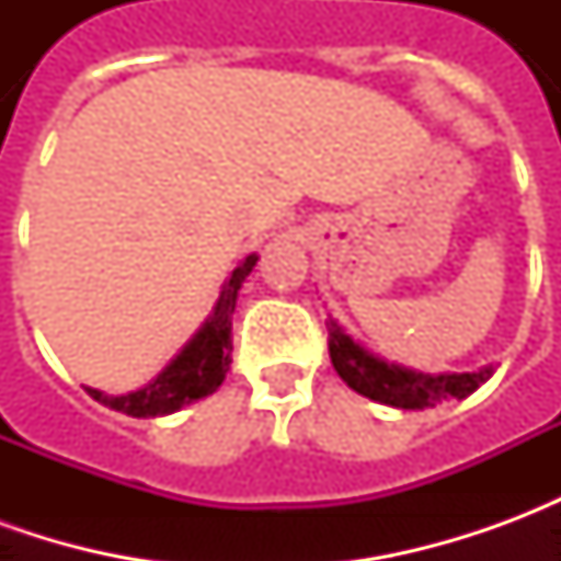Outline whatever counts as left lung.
Returning a JSON list of instances; mask_svg holds the SVG:
<instances>
[{"label":"left lung","mask_w":561,"mask_h":561,"mask_svg":"<svg viewBox=\"0 0 561 561\" xmlns=\"http://www.w3.org/2000/svg\"><path fill=\"white\" fill-rule=\"evenodd\" d=\"M328 345L333 369L340 373L348 388L364 393L369 400L393 405V409H430L435 402L466 400L469 393H474L486 378L493 376V366H486L481 373L430 376V373H414L405 366L388 364V360L360 348L333 318L328 324Z\"/></svg>","instance_id":"1"}]
</instances>
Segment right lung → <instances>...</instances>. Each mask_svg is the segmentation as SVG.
<instances>
[{"instance_id":"add662e5","label":"right lung","mask_w":561,"mask_h":561,"mask_svg":"<svg viewBox=\"0 0 561 561\" xmlns=\"http://www.w3.org/2000/svg\"><path fill=\"white\" fill-rule=\"evenodd\" d=\"M255 264L257 255H245L243 264L233 270L228 282H225L219 300H216V309L204 321V328L197 330L192 342L161 369L159 376L149 381L147 388L131 390V393H123V397H107V393L95 388H87V393L92 400L107 405V409L131 414V417H159V414L180 412L188 402L209 397L228 376L233 348L231 316L233 306H237V291L243 288L245 276L252 273Z\"/></svg>"}]
</instances>
